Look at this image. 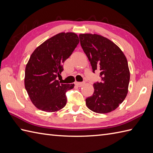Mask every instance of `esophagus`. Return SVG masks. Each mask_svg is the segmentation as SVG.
<instances>
[{
	"instance_id": "34e87169",
	"label": "esophagus",
	"mask_w": 153,
	"mask_h": 153,
	"mask_svg": "<svg viewBox=\"0 0 153 153\" xmlns=\"http://www.w3.org/2000/svg\"><path fill=\"white\" fill-rule=\"evenodd\" d=\"M75 84H76V85L78 87H82L84 85V84H85V83L84 82H76L75 83Z\"/></svg>"
}]
</instances>
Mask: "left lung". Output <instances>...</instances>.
I'll list each match as a JSON object with an SVG mask.
<instances>
[{
  "mask_svg": "<svg viewBox=\"0 0 153 153\" xmlns=\"http://www.w3.org/2000/svg\"><path fill=\"white\" fill-rule=\"evenodd\" d=\"M81 46L91 64L100 71L101 82L93 84L94 93L85 99L87 108L99 114L113 111L127 96L130 78L128 60L122 50L98 34L79 35Z\"/></svg>",
  "mask_w": 153,
  "mask_h": 153,
  "instance_id": "left-lung-1",
  "label": "left lung"
}]
</instances>
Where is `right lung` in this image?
<instances>
[{
    "mask_svg": "<svg viewBox=\"0 0 153 153\" xmlns=\"http://www.w3.org/2000/svg\"><path fill=\"white\" fill-rule=\"evenodd\" d=\"M79 42L77 35L62 32L35 48L25 66V88L35 106L47 112H54L66 106L67 91L74 84L58 80L62 64L70 57Z\"/></svg>",
    "mask_w": 153,
    "mask_h": 153,
    "instance_id": "obj_1",
    "label": "right lung"
}]
</instances>
